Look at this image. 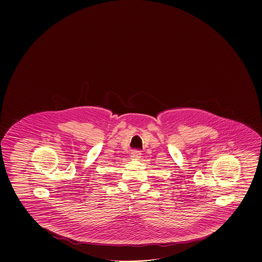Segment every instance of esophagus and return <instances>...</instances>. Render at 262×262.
I'll return each instance as SVG.
<instances>
[{"instance_id":"esophagus-1","label":"esophagus","mask_w":262,"mask_h":262,"mask_svg":"<svg viewBox=\"0 0 262 262\" xmlns=\"http://www.w3.org/2000/svg\"><path fill=\"white\" fill-rule=\"evenodd\" d=\"M141 155H142L141 151H139V150H133L132 153H131V158H132V159H140Z\"/></svg>"}]
</instances>
